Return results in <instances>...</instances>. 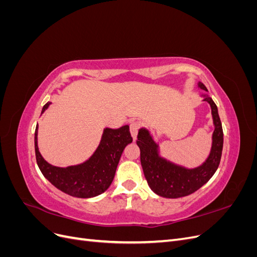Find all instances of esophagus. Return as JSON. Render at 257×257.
<instances>
[{
  "label": "esophagus",
  "mask_w": 257,
  "mask_h": 257,
  "mask_svg": "<svg viewBox=\"0 0 257 257\" xmlns=\"http://www.w3.org/2000/svg\"><path fill=\"white\" fill-rule=\"evenodd\" d=\"M139 128H141V123L139 122L133 121L131 123V134H132V136H133L134 139H136V137H137Z\"/></svg>",
  "instance_id": "34e87169"
}]
</instances>
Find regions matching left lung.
<instances>
[{"instance_id":"1","label":"left lung","mask_w":257,"mask_h":257,"mask_svg":"<svg viewBox=\"0 0 257 257\" xmlns=\"http://www.w3.org/2000/svg\"><path fill=\"white\" fill-rule=\"evenodd\" d=\"M198 87L201 90L208 91L201 82L198 83ZM204 100L211 106L215 128L209 158L197 168L186 169L161 158L158 152V145L153 142L149 132L146 128L139 130L136 143L141 149V162L144 174L151 190L160 196L179 198L190 195L207 183L220 165L223 150L222 123L217 107L212 98L205 96Z\"/></svg>"}]
</instances>
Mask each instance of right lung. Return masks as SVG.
<instances>
[{"mask_svg": "<svg viewBox=\"0 0 257 257\" xmlns=\"http://www.w3.org/2000/svg\"><path fill=\"white\" fill-rule=\"evenodd\" d=\"M49 105L50 102L45 104L42 112ZM34 142L36 162L42 174L62 192L75 197L90 198L109 188L124 148L133 142V137L131 136L128 125L105 128L94 154L83 164L66 168L53 166L43 159L37 147V126Z\"/></svg>", "mask_w": 257, "mask_h": 257, "instance_id": "right-lung-1", "label": "right lung"}]
</instances>
